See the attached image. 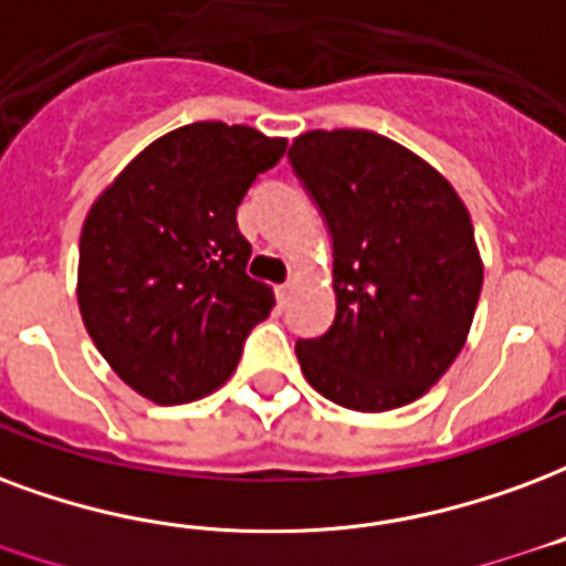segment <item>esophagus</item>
<instances>
[{"instance_id":"34e87169","label":"esophagus","mask_w":566,"mask_h":566,"mask_svg":"<svg viewBox=\"0 0 566 566\" xmlns=\"http://www.w3.org/2000/svg\"><path fill=\"white\" fill-rule=\"evenodd\" d=\"M275 300H279V305H287L291 303V284H279V287H275Z\"/></svg>"}]
</instances>
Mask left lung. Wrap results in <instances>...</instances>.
<instances>
[{"mask_svg": "<svg viewBox=\"0 0 566 566\" xmlns=\"http://www.w3.org/2000/svg\"><path fill=\"white\" fill-rule=\"evenodd\" d=\"M287 158L333 242L336 315L296 338L303 375L350 411L420 399L459 357L483 287L468 209L384 134H300Z\"/></svg>", "mask_w": 566, "mask_h": 566, "instance_id": "left-lung-1", "label": "left lung"}]
</instances>
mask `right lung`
Returning <instances> with one entry per match:
<instances>
[{"instance_id": "right-lung-1", "label": "right lung", "mask_w": 566, "mask_h": 566, "mask_svg": "<svg viewBox=\"0 0 566 566\" xmlns=\"http://www.w3.org/2000/svg\"><path fill=\"white\" fill-rule=\"evenodd\" d=\"M287 140L195 123L158 137L116 177L81 233L77 303L113 371L155 405L203 399L233 375L275 305L251 279L237 207Z\"/></svg>"}]
</instances>
